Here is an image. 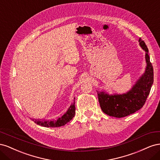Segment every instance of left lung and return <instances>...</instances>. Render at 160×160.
Listing matches in <instances>:
<instances>
[{
    "label": "left lung",
    "instance_id": "obj_1",
    "mask_svg": "<svg viewBox=\"0 0 160 160\" xmlns=\"http://www.w3.org/2000/svg\"><path fill=\"white\" fill-rule=\"evenodd\" d=\"M139 45L146 51V70L137 83L128 93L122 95H109L98 91L100 107L103 113L114 118L126 117L141 109L146 103L153 83V69L149 60L146 43L139 38Z\"/></svg>",
    "mask_w": 160,
    "mask_h": 160
}]
</instances>
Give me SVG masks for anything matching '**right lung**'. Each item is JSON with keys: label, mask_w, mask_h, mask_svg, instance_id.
I'll list each match as a JSON object with an SVG mask.
<instances>
[{"label": "right lung", "mask_w": 160, "mask_h": 160, "mask_svg": "<svg viewBox=\"0 0 160 160\" xmlns=\"http://www.w3.org/2000/svg\"><path fill=\"white\" fill-rule=\"evenodd\" d=\"M75 113V101L66 113L59 118H54L52 119H32V121L37 125H39L42 127L46 128H57L65 125L67 123L69 122L73 118Z\"/></svg>", "instance_id": "obj_1"}]
</instances>
